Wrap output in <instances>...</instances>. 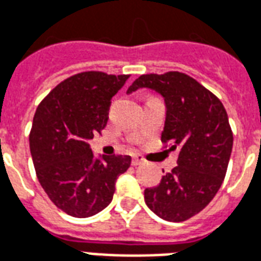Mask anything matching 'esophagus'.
I'll return each instance as SVG.
<instances>
[{
  "label": "esophagus",
  "mask_w": 261,
  "mask_h": 261,
  "mask_svg": "<svg viewBox=\"0 0 261 261\" xmlns=\"http://www.w3.org/2000/svg\"><path fill=\"white\" fill-rule=\"evenodd\" d=\"M144 163V159H142V156L140 155H136V156H133V160H131V165L133 166H140Z\"/></svg>",
  "instance_id": "obj_1"
}]
</instances>
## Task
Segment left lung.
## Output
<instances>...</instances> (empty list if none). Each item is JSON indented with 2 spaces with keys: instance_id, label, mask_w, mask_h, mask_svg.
Instances as JSON below:
<instances>
[{
  "instance_id": "8db88e82",
  "label": "left lung",
  "mask_w": 261,
  "mask_h": 261,
  "mask_svg": "<svg viewBox=\"0 0 261 261\" xmlns=\"http://www.w3.org/2000/svg\"><path fill=\"white\" fill-rule=\"evenodd\" d=\"M141 87L165 98L162 144L178 150L174 169L144 191L145 203L160 219L185 221L202 212L223 184L233 142L228 115L213 92L181 71L142 74L127 92Z\"/></svg>"
}]
</instances>
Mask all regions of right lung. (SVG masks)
I'll use <instances>...</instances> for the list:
<instances>
[{"label":"right lung","instance_id":"add662e5","mask_svg":"<svg viewBox=\"0 0 261 261\" xmlns=\"http://www.w3.org/2000/svg\"><path fill=\"white\" fill-rule=\"evenodd\" d=\"M130 74L82 71L59 83L37 106L29 136L40 184L58 209L84 219L112 202L130 156L95 159L88 141L105 128L112 96Z\"/></svg>","mask_w":261,"mask_h":261}]
</instances>
